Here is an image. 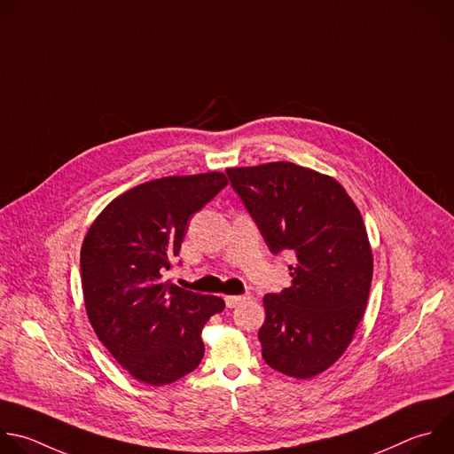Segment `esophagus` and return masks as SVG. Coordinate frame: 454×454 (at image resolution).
I'll return each instance as SVG.
<instances>
[{
	"mask_svg": "<svg viewBox=\"0 0 454 454\" xmlns=\"http://www.w3.org/2000/svg\"><path fill=\"white\" fill-rule=\"evenodd\" d=\"M246 299H249V295H247V294H244V295H226V297H224L226 305H228L230 309H235L237 305H240L242 301H246Z\"/></svg>",
	"mask_w": 454,
	"mask_h": 454,
	"instance_id": "obj_1",
	"label": "esophagus"
}]
</instances>
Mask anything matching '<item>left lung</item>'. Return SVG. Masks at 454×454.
I'll use <instances>...</instances> for the list:
<instances>
[{"instance_id":"left-lung-1","label":"left lung","mask_w":454,"mask_h":454,"mask_svg":"<svg viewBox=\"0 0 454 454\" xmlns=\"http://www.w3.org/2000/svg\"><path fill=\"white\" fill-rule=\"evenodd\" d=\"M226 175L270 253L295 256L292 285L263 297L262 356L290 378H314L342 356L367 307L372 251L362 214L335 178L292 162Z\"/></svg>"}]
</instances>
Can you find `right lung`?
<instances>
[{"label": "right lung", "mask_w": 454, "mask_h": 454, "mask_svg": "<svg viewBox=\"0 0 454 454\" xmlns=\"http://www.w3.org/2000/svg\"><path fill=\"white\" fill-rule=\"evenodd\" d=\"M223 173L168 176L117 196L89 228L80 253L87 317L110 355L135 380L162 387L192 372L201 332L224 310L217 295L164 279L187 233V221L215 198Z\"/></svg>", "instance_id": "add662e5"}]
</instances>
